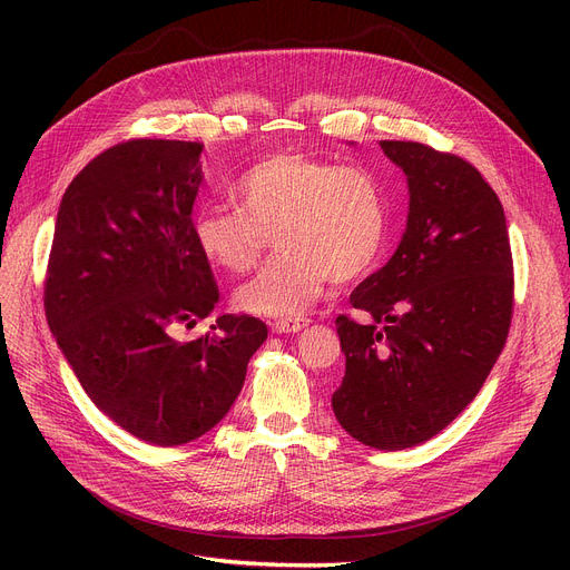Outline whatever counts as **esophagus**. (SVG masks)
<instances>
[{
  "label": "esophagus",
  "mask_w": 570,
  "mask_h": 570,
  "mask_svg": "<svg viewBox=\"0 0 570 570\" xmlns=\"http://www.w3.org/2000/svg\"><path fill=\"white\" fill-rule=\"evenodd\" d=\"M307 325H309L307 318H277L269 327H273V333L277 335H288V333H301Z\"/></svg>",
  "instance_id": "1"
}]
</instances>
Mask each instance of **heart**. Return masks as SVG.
I'll use <instances>...</instances> for the list:
<instances>
[{
  "instance_id": "heart-1",
  "label": "heart",
  "mask_w": 570,
  "mask_h": 570,
  "mask_svg": "<svg viewBox=\"0 0 570 570\" xmlns=\"http://www.w3.org/2000/svg\"><path fill=\"white\" fill-rule=\"evenodd\" d=\"M237 209L207 207L194 219L203 258L233 275L254 267L275 230V247L235 305L258 316L291 318L323 291L353 282L376 265L387 233V207L376 177L303 153H275L230 183Z\"/></svg>"
}]
</instances>
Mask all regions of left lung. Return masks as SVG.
Listing matches in <instances>:
<instances>
[{"instance_id":"1","label":"left lung","mask_w":570,"mask_h":570,"mask_svg":"<svg viewBox=\"0 0 570 570\" xmlns=\"http://www.w3.org/2000/svg\"><path fill=\"white\" fill-rule=\"evenodd\" d=\"M379 145L406 175V228L351 293L365 321L337 318L346 372L333 411L361 443L404 451L451 425L490 376L513 314V258L501 200L471 164L423 142Z\"/></svg>"}]
</instances>
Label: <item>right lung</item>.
I'll return each instance as SVG.
<instances>
[{"label": "right lung", "mask_w": 570, "mask_h": 570, "mask_svg": "<svg viewBox=\"0 0 570 570\" xmlns=\"http://www.w3.org/2000/svg\"><path fill=\"white\" fill-rule=\"evenodd\" d=\"M203 145L129 140L89 161L62 196L46 279V316L87 397L136 439L183 445L237 400L267 340L254 316L215 312L219 291L194 243Z\"/></svg>", "instance_id": "right-lung-1"}]
</instances>
